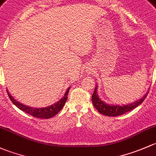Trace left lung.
Here are the masks:
<instances>
[{
	"instance_id": "left-lung-1",
	"label": "left lung",
	"mask_w": 156,
	"mask_h": 156,
	"mask_svg": "<svg viewBox=\"0 0 156 156\" xmlns=\"http://www.w3.org/2000/svg\"><path fill=\"white\" fill-rule=\"evenodd\" d=\"M97 87L96 86L94 88V91L93 92L92 96H91V101H92V104L94 107H95L96 110L99 112L100 113L103 114L104 115H107V116H117V115H122V114L129 112L131 110H134L135 107L139 106L147 98L148 92L140 100L137 101L132 103L131 104H128V105L124 106H117V105H109V104H106L104 101H102L100 98H98V95L97 94Z\"/></svg>"
}]
</instances>
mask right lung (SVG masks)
<instances>
[{"instance_id":"add662e5","label":"right lung","mask_w":156,"mask_h":156,"mask_svg":"<svg viewBox=\"0 0 156 156\" xmlns=\"http://www.w3.org/2000/svg\"><path fill=\"white\" fill-rule=\"evenodd\" d=\"M69 90H70V88L67 89L66 92H65V96L61 99L60 101H58L55 104H52V105L49 106V107H45V108H33V107H27V106L24 105V104H21L16 101L12 96L10 95L9 92L7 91V94L9 98H10L11 101L19 109L22 110V111L25 112V113H28L29 115H33V116L37 117V118H41V119H49L52 118V116L55 115L56 114L58 113L63 107L65 106V102H66L67 99V94H68Z\"/></svg>"}]
</instances>
